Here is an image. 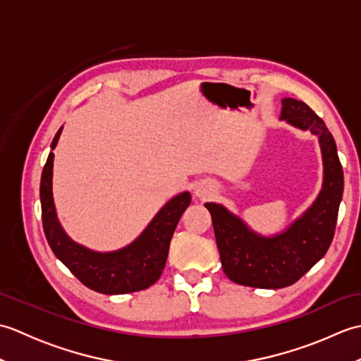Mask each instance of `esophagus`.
Instances as JSON below:
<instances>
[{
    "mask_svg": "<svg viewBox=\"0 0 361 361\" xmlns=\"http://www.w3.org/2000/svg\"><path fill=\"white\" fill-rule=\"evenodd\" d=\"M195 194H197L198 197H204V195H206L204 190H203V189H200V188H198V189L195 190Z\"/></svg>",
    "mask_w": 361,
    "mask_h": 361,
    "instance_id": "esophagus-1",
    "label": "esophagus"
}]
</instances>
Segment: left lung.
<instances>
[{
  "instance_id": "1",
  "label": "left lung",
  "mask_w": 361,
  "mask_h": 361,
  "mask_svg": "<svg viewBox=\"0 0 361 361\" xmlns=\"http://www.w3.org/2000/svg\"><path fill=\"white\" fill-rule=\"evenodd\" d=\"M281 119L319 137L324 185L318 198L286 233L257 235L224 206L206 203L212 217L221 268L235 283L256 288H283L299 281L331 247L343 197V167L332 133L307 104L282 99Z\"/></svg>"
}]
</instances>
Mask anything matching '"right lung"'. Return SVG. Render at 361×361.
Instances as JSON below:
<instances>
[{"mask_svg":"<svg viewBox=\"0 0 361 361\" xmlns=\"http://www.w3.org/2000/svg\"><path fill=\"white\" fill-rule=\"evenodd\" d=\"M62 128L54 136L52 150ZM52 161L54 153H49L42 173L40 200L44 235L54 255L83 286L97 293L124 295L153 286L164 270L169 245L183 212L192 200L190 194L173 197L128 247L114 252H94L74 243L59 224L52 200Z\"/></svg>","mask_w":361,"mask_h":361,"instance_id":"obj_1","label":"right lung"}]
</instances>
